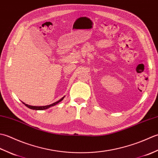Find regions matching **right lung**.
I'll return each mask as SVG.
<instances>
[{
    "label": "right lung",
    "instance_id": "obj_1",
    "mask_svg": "<svg viewBox=\"0 0 158 158\" xmlns=\"http://www.w3.org/2000/svg\"><path fill=\"white\" fill-rule=\"evenodd\" d=\"M64 97H62V98H61V99H60L58 101H57V102H53V104H52V105H46V106H31V105H27V104H25V103H23L24 104V105L28 107V108H29V109H33V110H45V109H49V107H51V106H54V105H57V104L58 103H59L60 102H61L62 100L64 99Z\"/></svg>",
    "mask_w": 158,
    "mask_h": 158
}]
</instances>
